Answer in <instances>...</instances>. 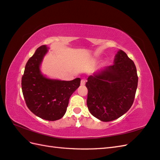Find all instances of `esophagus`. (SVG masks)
<instances>
[{"instance_id": "1", "label": "esophagus", "mask_w": 160, "mask_h": 160, "mask_svg": "<svg viewBox=\"0 0 160 160\" xmlns=\"http://www.w3.org/2000/svg\"><path fill=\"white\" fill-rule=\"evenodd\" d=\"M85 79H81V85H85Z\"/></svg>"}]
</instances>
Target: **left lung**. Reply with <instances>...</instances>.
I'll list each match as a JSON object with an SVG mask.
<instances>
[{
    "instance_id": "left-lung-1",
    "label": "left lung",
    "mask_w": 160,
    "mask_h": 160,
    "mask_svg": "<svg viewBox=\"0 0 160 160\" xmlns=\"http://www.w3.org/2000/svg\"><path fill=\"white\" fill-rule=\"evenodd\" d=\"M138 82L133 61L124 51H118L113 65L88 78L87 105L90 113L102 122L120 118L132 107Z\"/></svg>"
}]
</instances>
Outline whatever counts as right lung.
I'll list each match as a JSON object with an SVG mask.
<instances>
[{"label": "right lung", "instance_id": "1", "mask_svg": "<svg viewBox=\"0 0 160 160\" xmlns=\"http://www.w3.org/2000/svg\"><path fill=\"white\" fill-rule=\"evenodd\" d=\"M48 48L42 45L28 60L21 86L28 108L38 118L56 121L63 117L72 93L80 85V78L72 81L48 79L43 75L40 66Z\"/></svg>", "mask_w": 160, "mask_h": 160}]
</instances>
